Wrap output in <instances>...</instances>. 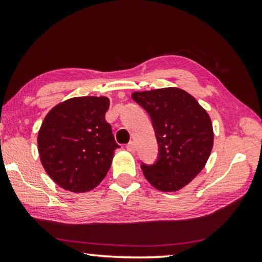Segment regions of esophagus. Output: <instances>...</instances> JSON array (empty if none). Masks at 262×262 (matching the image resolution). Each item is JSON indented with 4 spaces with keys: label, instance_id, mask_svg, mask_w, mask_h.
I'll return each instance as SVG.
<instances>
[{
    "label": "esophagus",
    "instance_id": "1",
    "mask_svg": "<svg viewBox=\"0 0 262 262\" xmlns=\"http://www.w3.org/2000/svg\"><path fill=\"white\" fill-rule=\"evenodd\" d=\"M126 149L128 150V151L130 152H135V150H136V144H135V142H128L127 144H126Z\"/></svg>",
    "mask_w": 262,
    "mask_h": 262
}]
</instances>
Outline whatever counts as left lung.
<instances>
[{"label": "left lung", "mask_w": 262, "mask_h": 262, "mask_svg": "<svg viewBox=\"0 0 262 262\" xmlns=\"http://www.w3.org/2000/svg\"><path fill=\"white\" fill-rule=\"evenodd\" d=\"M132 99L148 112L159 144L156 162L142 163L143 174L159 191H179L209 160L213 145L209 114L180 88L135 92Z\"/></svg>", "instance_id": "1"}]
</instances>
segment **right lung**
Wrapping results in <instances>:
<instances>
[{
  "label": "right lung",
  "mask_w": 262,
  "mask_h": 262,
  "mask_svg": "<svg viewBox=\"0 0 262 262\" xmlns=\"http://www.w3.org/2000/svg\"><path fill=\"white\" fill-rule=\"evenodd\" d=\"M108 107L105 96H81L58 103L46 114L38 151L45 171L62 188L88 192L110 170L119 145L105 119Z\"/></svg>",
  "instance_id": "1"
}]
</instances>
